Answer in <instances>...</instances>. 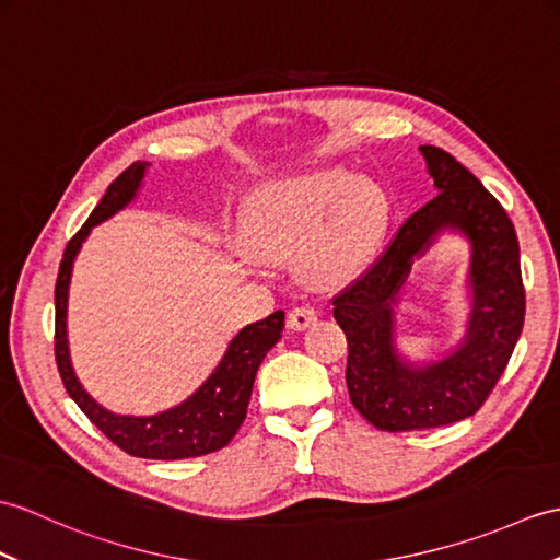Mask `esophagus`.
I'll return each mask as SVG.
<instances>
[{"label": "esophagus", "instance_id": "1", "mask_svg": "<svg viewBox=\"0 0 560 560\" xmlns=\"http://www.w3.org/2000/svg\"><path fill=\"white\" fill-rule=\"evenodd\" d=\"M315 322H317V310L310 307V305H295L289 312V327L293 331H303V329L310 327V324H315Z\"/></svg>", "mask_w": 560, "mask_h": 560}]
</instances>
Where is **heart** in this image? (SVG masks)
<instances>
[{"mask_svg":"<svg viewBox=\"0 0 560 560\" xmlns=\"http://www.w3.org/2000/svg\"><path fill=\"white\" fill-rule=\"evenodd\" d=\"M394 202L382 180L346 168L275 180L255 192L245 217L247 243L233 245L236 262L265 269V259L298 255L315 283H339L372 265L392 224Z\"/></svg>","mask_w":560,"mask_h":560,"instance_id":"obj_1","label":"heart"}]
</instances>
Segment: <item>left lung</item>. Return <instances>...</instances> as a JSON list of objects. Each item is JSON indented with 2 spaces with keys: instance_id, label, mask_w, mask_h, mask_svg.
I'll return each mask as SVG.
<instances>
[{
  "instance_id": "left-lung-1",
  "label": "left lung",
  "mask_w": 560,
  "mask_h": 560,
  "mask_svg": "<svg viewBox=\"0 0 560 560\" xmlns=\"http://www.w3.org/2000/svg\"><path fill=\"white\" fill-rule=\"evenodd\" d=\"M420 152L439 195L398 229L365 275L334 298V319L348 339L350 400L384 432L441 427L475 415L509 365L525 322L513 221L453 154L434 145H420ZM444 232L471 245L466 334L444 359L412 363L395 343V307L413 259Z\"/></svg>"
}]
</instances>
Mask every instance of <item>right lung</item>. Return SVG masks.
<instances>
[{
    "instance_id": "add662e5",
    "label": "right lung",
    "mask_w": 560,
    "mask_h": 560,
    "mask_svg": "<svg viewBox=\"0 0 560 560\" xmlns=\"http://www.w3.org/2000/svg\"><path fill=\"white\" fill-rule=\"evenodd\" d=\"M148 166L150 162H136L128 166L107 188L93 214L88 217L83 229L75 233L69 241L67 250H63L55 289V355L61 382L67 386L69 396L104 436L112 439L116 446L131 453L136 458L180 460L224 448L233 434L238 432V427L245 420V412H248L255 374L259 365H262L265 355L281 339L285 315L283 310H277L269 317L243 327L229 341L224 355H221L212 374L174 408H166L154 415H121L100 406L85 392L71 365L67 331L73 262L78 253H81L85 238L90 236V231L102 224V221L112 219L116 212L126 210L138 198Z\"/></svg>"
}]
</instances>
